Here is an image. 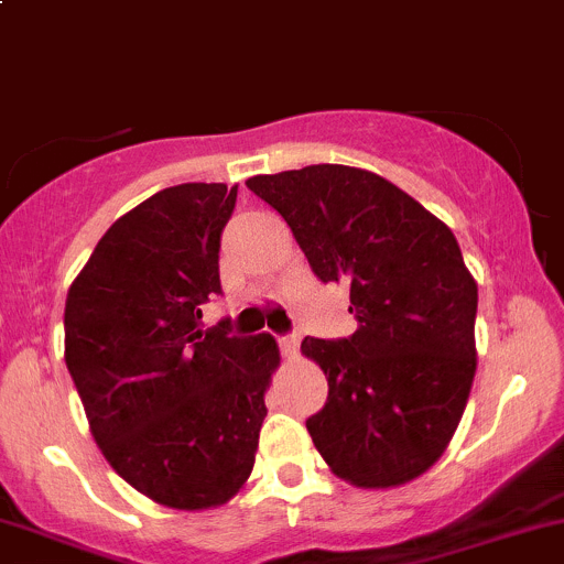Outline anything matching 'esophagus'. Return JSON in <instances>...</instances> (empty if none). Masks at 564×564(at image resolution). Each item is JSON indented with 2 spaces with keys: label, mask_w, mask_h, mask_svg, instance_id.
Masks as SVG:
<instances>
[{
  "label": "esophagus",
  "mask_w": 564,
  "mask_h": 564,
  "mask_svg": "<svg viewBox=\"0 0 564 564\" xmlns=\"http://www.w3.org/2000/svg\"><path fill=\"white\" fill-rule=\"evenodd\" d=\"M278 344H281V351L283 355H297V349H300V335L297 333H286V335H281V338H278Z\"/></svg>",
  "instance_id": "obj_1"
}]
</instances>
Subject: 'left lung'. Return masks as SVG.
<instances>
[{
    "mask_svg": "<svg viewBox=\"0 0 564 564\" xmlns=\"http://www.w3.org/2000/svg\"><path fill=\"white\" fill-rule=\"evenodd\" d=\"M322 283L349 286V338H305L327 403L305 420L338 477L390 488L445 453L475 379L477 283L453 231L382 180L335 163L250 176Z\"/></svg>",
    "mask_w": 564,
    "mask_h": 564,
    "instance_id": "1",
    "label": "left lung"
}]
</instances>
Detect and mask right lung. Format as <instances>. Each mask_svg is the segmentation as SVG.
Masks as SVG:
<instances>
[{
  "label": "right lung",
  "instance_id": "add662e5",
  "mask_svg": "<svg viewBox=\"0 0 564 564\" xmlns=\"http://www.w3.org/2000/svg\"><path fill=\"white\" fill-rule=\"evenodd\" d=\"M237 187L185 182L100 237L65 303V362L95 442L135 491L176 510L224 505L248 480L278 368L272 335L202 327L220 289Z\"/></svg>",
  "mask_w": 564,
  "mask_h": 564
}]
</instances>
